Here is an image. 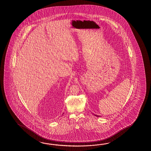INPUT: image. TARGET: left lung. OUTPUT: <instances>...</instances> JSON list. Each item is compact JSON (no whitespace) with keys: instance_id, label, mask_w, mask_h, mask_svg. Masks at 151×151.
<instances>
[{"instance_id":"left-lung-1","label":"left lung","mask_w":151,"mask_h":151,"mask_svg":"<svg viewBox=\"0 0 151 151\" xmlns=\"http://www.w3.org/2000/svg\"><path fill=\"white\" fill-rule=\"evenodd\" d=\"M94 116H98V115H96V114H94Z\"/></svg>"}]
</instances>
